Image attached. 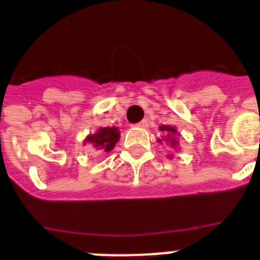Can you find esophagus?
Segmentation results:
<instances>
[{
    "label": "esophagus",
    "instance_id": "esophagus-1",
    "mask_svg": "<svg viewBox=\"0 0 260 260\" xmlns=\"http://www.w3.org/2000/svg\"><path fill=\"white\" fill-rule=\"evenodd\" d=\"M135 126H138V127H142V128H147L148 127V121L147 119H142L139 123H137Z\"/></svg>",
    "mask_w": 260,
    "mask_h": 260
}]
</instances>
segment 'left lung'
I'll use <instances>...</instances> for the list:
<instances>
[{"mask_svg": "<svg viewBox=\"0 0 260 260\" xmlns=\"http://www.w3.org/2000/svg\"><path fill=\"white\" fill-rule=\"evenodd\" d=\"M161 132H166L167 133V138H166V141L168 142L171 145V147H174V146H176V141H175V138L172 137V134H176V128L171 127V126H161L160 127ZM159 142H161L160 139H159Z\"/></svg>", "mask_w": 260, "mask_h": 260, "instance_id": "left-lung-1", "label": "left lung"}]
</instances>
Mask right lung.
<instances>
[{
    "mask_svg": "<svg viewBox=\"0 0 260 260\" xmlns=\"http://www.w3.org/2000/svg\"><path fill=\"white\" fill-rule=\"evenodd\" d=\"M119 139V132L117 127H103L97 130L96 134L89 135L85 142L92 143L97 150H104L105 152L113 150L115 143Z\"/></svg>",
    "mask_w": 260,
    "mask_h": 260,
    "instance_id": "1",
    "label": "right lung"
}]
</instances>
